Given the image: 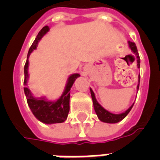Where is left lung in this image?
I'll use <instances>...</instances> for the list:
<instances>
[{
    "label": "left lung",
    "instance_id": "8db88e82",
    "mask_svg": "<svg viewBox=\"0 0 160 160\" xmlns=\"http://www.w3.org/2000/svg\"><path fill=\"white\" fill-rule=\"evenodd\" d=\"M128 44H129V47L130 48V50L132 51V52L136 56V60H137V66L138 68L140 67V59H139V52H138V50H137V47L135 46V44L134 42H131V41H128ZM139 80H140V75H139V84L137 85V90H139ZM90 94H91V97H92L93 100V105H94V109H95V111L97 114L98 118L100 119V121L105 122V123H109V124H115V123H118V122L121 121L122 119H124L126 115L129 113V111L131 110L132 107L134 105V104L129 107V109H127L126 111L123 112L121 114H113V113H110L108 110H106L105 109H104L101 105L98 103V101L96 100V98H95V93L93 92V90L91 88H90Z\"/></svg>",
    "mask_w": 160,
    "mask_h": 160
}]
</instances>
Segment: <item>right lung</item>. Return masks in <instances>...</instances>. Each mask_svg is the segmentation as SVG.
<instances>
[{
    "label": "right lung",
    "instance_id": "right-lung-1",
    "mask_svg": "<svg viewBox=\"0 0 160 160\" xmlns=\"http://www.w3.org/2000/svg\"><path fill=\"white\" fill-rule=\"evenodd\" d=\"M49 26H44L39 32L36 40L34 41L33 44L31 45V48L28 51L27 59H26V65L24 67V73H25V80H24V92L26 96V100L28 105L31 109V112L33 113L36 119L40 120L44 124H51L56 123H63L66 120L70 111V90L72 87L75 80L78 77H80L79 74H73L70 75L67 80V83L65 85V90L59 99L56 101H49L46 99V97L36 98L33 96L31 91L27 85L28 80V66H29V57L30 55L34 50H36L38 45V42L49 31Z\"/></svg>",
    "mask_w": 160,
    "mask_h": 160
}]
</instances>
